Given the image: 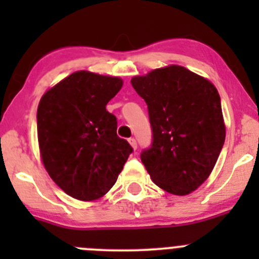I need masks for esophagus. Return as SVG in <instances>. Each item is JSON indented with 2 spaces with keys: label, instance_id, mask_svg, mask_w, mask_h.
Returning a JSON list of instances; mask_svg holds the SVG:
<instances>
[{
  "label": "esophagus",
  "instance_id": "1",
  "mask_svg": "<svg viewBox=\"0 0 259 259\" xmlns=\"http://www.w3.org/2000/svg\"><path fill=\"white\" fill-rule=\"evenodd\" d=\"M129 143H130V145H132V148L134 149V150H137V148H138L137 140H135L134 138H130V139H129Z\"/></svg>",
  "mask_w": 259,
  "mask_h": 259
}]
</instances>
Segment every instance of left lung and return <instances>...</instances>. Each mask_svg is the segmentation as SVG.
Listing matches in <instances>:
<instances>
[{
  "mask_svg": "<svg viewBox=\"0 0 259 259\" xmlns=\"http://www.w3.org/2000/svg\"><path fill=\"white\" fill-rule=\"evenodd\" d=\"M132 85L148 105L153 144L142 153L151 180L165 192L188 195L210 176L226 140L215 86L169 65L134 76Z\"/></svg>",
  "mask_w": 259,
  "mask_h": 259,
  "instance_id": "8db88e82",
  "label": "left lung"
}]
</instances>
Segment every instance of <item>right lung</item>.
<instances>
[{
    "mask_svg": "<svg viewBox=\"0 0 259 259\" xmlns=\"http://www.w3.org/2000/svg\"><path fill=\"white\" fill-rule=\"evenodd\" d=\"M122 80L75 71L50 88L37 108L40 156L51 179L75 199L98 200L113 188L133 148L106 110Z\"/></svg>",
    "mask_w": 259,
    "mask_h": 259,
    "instance_id": "obj_1",
    "label": "right lung"
}]
</instances>
